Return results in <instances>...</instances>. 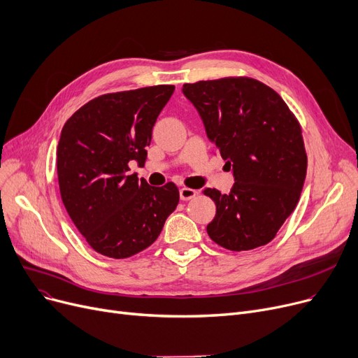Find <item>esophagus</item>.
I'll return each mask as SVG.
<instances>
[{
  "mask_svg": "<svg viewBox=\"0 0 358 358\" xmlns=\"http://www.w3.org/2000/svg\"><path fill=\"white\" fill-rule=\"evenodd\" d=\"M179 195H180L182 201H189V199L195 198L198 195V192L195 189H191V188H182L179 191Z\"/></svg>",
  "mask_w": 358,
  "mask_h": 358,
  "instance_id": "1",
  "label": "esophagus"
}]
</instances>
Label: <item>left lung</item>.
<instances>
[{"instance_id": "left-lung-1", "label": "left lung", "mask_w": 358, "mask_h": 358, "mask_svg": "<svg viewBox=\"0 0 358 358\" xmlns=\"http://www.w3.org/2000/svg\"><path fill=\"white\" fill-rule=\"evenodd\" d=\"M182 93L234 178L229 194L203 189L217 207L208 236L236 252L269 243L294 211L306 179L297 119L278 93L253 78L183 84Z\"/></svg>"}]
</instances>
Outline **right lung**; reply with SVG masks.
<instances>
[{"mask_svg":"<svg viewBox=\"0 0 358 358\" xmlns=\"http://www.w3.org/2000/svg\"><path fill=\"white\" fill-rule=\"evenodd\" d=\"M175 86L103 94L65 122L57 148L59 191L87 243L122 259L155 242L179 202L176 185L150 186L129 172L143 164L152 127Z\"/></svg>","mask_w":358,"mask_h":358,"instance_id":"1","label":"right lung"}]
</instances>
